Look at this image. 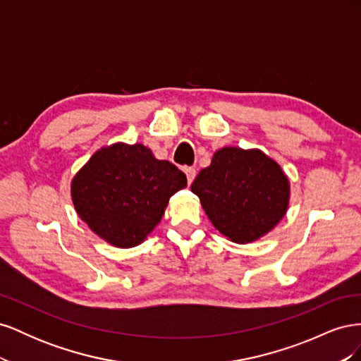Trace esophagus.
I'll return each mask as SVG.
<instances>
[{
  "instance_id": "34e87169",
  "label": "esophagus",
  "mask_w": 361,
  "mask_h": 361,
  "mask_svg": "<svg viewBox=\"0 0 361 361\" xmlns=\"http://www.w3.org/2000/svg\"><path fill=\"white\" fill-rule=\"evenodd\" d=\"M183 171H185V174H187L188 185H191L192 180H194V178H195V169H192V167H185Z\"/></svg>"
}]
</instances>
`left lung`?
Here are the masks:
<instances>
[{
  "label": "left lung",
  "instance_id": "1",
  "mask_svg": "<svg viewBox=\"0 0 361 361\" xmlns=\"http://www.w3.org/2000/svg\"><path fill=\"white\" fill-rule=\"evenodd\" d=\"M218 232L236 244L257 241L289 207L290 185L279 164L259 149L223 147L191 185Z\"/></svg>",
  "mask_w": 361,
  "mask_h": 361
}]
</instances>
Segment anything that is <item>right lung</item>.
Instances as JSON below:
<instances>
[{
	"label": "right lung",
	"instance_id": "add662e5",
	"mask_svg": "<svg viewBox=\"0 0 361 361\" xmlns=\"http://www.w3.org/2000/svg\"><path fill=\"white\" fill-rule=\"evenodd\" d=\"M187 176L143 145L101 147L75 174L71 195L76 214L104 241L118 248L141 244L166 212Z\"/></svg>",
	"mask_w": 361,
	"mask_h": 361
}]
</instances>
